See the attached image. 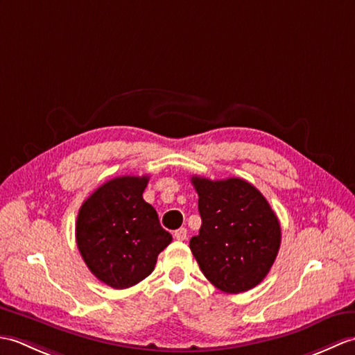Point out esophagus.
<instances>
[{
  "mask_svg": "<svg viewBox=\"0 0 355 355\" xmlns=\"http://www.w3.org/2000/svg\"><path fill=\"white\" fill-rule=\"evenodd\" d=\"M173 236H175V239H178V241H184L187 238V230L184 227L178 229V230L173 232Z\"/></svg>",
  "mask_w": 355,
  "mask_h": 355,
  "instance_id": "esophagus-1",
  "label": "esophagus"
}]
</instances>
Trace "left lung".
<instances>
[{"mask_svg": "<svg viewBox=\"0 0 355 355\" xmlns=\"http://www.w3.org/2000/svg\"><path fill=\"white\" fill-rule=\"evenodd\" d=\"M191 182L198 193L201 229L189 247L202 275L224 293L252 290L268 275L281 247L276 214L243 178Z\"/></svg>", "mask_w": 355, "mask_h": 355, "instance_id": "8db88e82", "label": "left lung"}]
</instances>
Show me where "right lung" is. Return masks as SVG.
<instances>
[{
    "mask_svg": "<svg viewBox=\"0 0 355 355\" xmlns=\"http://www.w3.org/2000/svg\"><path fill=\"white\" fill-rule=\"evenodd\" d=\"M149 177L123 175L89 195L80 206L76 243L89 271L116 290L148 277L171 244L155 209L143 200Z\"/></svg>",
    "mask_w": 355,
    "mask_h": 355,
    "instance_id": "right-lung-1",
    "label": "right lung"
}]
</instances>
